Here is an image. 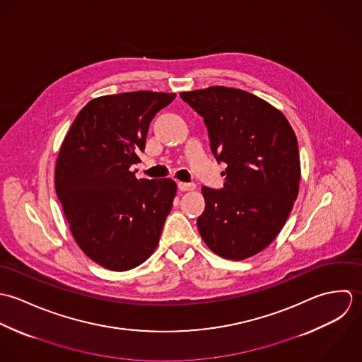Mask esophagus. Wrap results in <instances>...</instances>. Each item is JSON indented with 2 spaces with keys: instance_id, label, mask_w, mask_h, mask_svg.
Returning <instances> with one entry per match:
<instances>
[{
  "instance_id": "1",
  "label": "esophagus",
  "mask_w": 362,
  "mask_h": 362,
  "mask_svg": "<svg viewBox=\"0 0 362 362\" xmlns=\"http://www.w3.org/2000/svg\"><path fill=\"white\" fill-rule=\"evenodd\" d=\"M177 187L180 192H192L196 189V185L194 183H185V182H179L177 183Z\"/></svg>"
}]
</instances>
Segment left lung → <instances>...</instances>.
<instances>
[{
	"mask_svg": "<svg viewBox=\"0 0 362 362\" xmlns=\"http://www.w3.org/2000/svg\"><path fill=\"white\" fill-rule=\"evenodd\" d=\"M180 98L203 116L216 159L228 165L223 189H202L199 232L223 259L252 257L276 239L298 197L296 136L279 109L242 89L210 86Z\"/></svg>",
	"mask_w": 362,
	"mask_h": 362,
	"instance_id": "1",
	"label": "left lung"
}]
</instances>
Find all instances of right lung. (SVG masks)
<instances>
[{
	"label": "right lung",
	"mask_w": 362,
	"mask_h": 362,
	"mask_svg": "<svg viewBox=\"0 0 362 362\" xmlns=\"http://www.w3.org/2000/svg\"><path fill=\"white\" fill-rule=\"evenodd\" d=\"M175 93L136 90L99 96L75 117L56 162L54 183L81 250L112 272L153 253L176 196L172 179H137L153 116Z\"/></svg>",
	"instance_id": "obj_1"
}]
</instances>
